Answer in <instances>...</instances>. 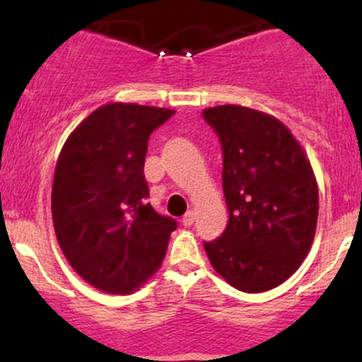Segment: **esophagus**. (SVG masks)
Returning <instances> with one entry per match:
<instances>
[{"label": "esophagus", "instance_id": "obj_1", "mask_svg": "<svg viewBox=\"0 0 362 362\" xmlns=\"http://www.w3.org/2000/svg\"><path fill=\"white\" fill-rule=\"evenodd\" d=\"M194 219H195L194 211H189V213H187L184 218H182V224H184V226H190V224L194 223Z\"/></svg>", "mask_w": 362, "mask_h": 362}]
</instances>
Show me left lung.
Listing matches in <instances>:
<instances>
[{
  "instance_id": "left-lung-1",
  "label": "left lung",
  "mask_w": 362,
  "mask_h": 362,
  "mask_svg": "<svg viewBox=\"0 0 362 362\" xmlns=\"http://www.w3.org/2000/svg\"><path fill=\"white\" fill-rule=\"evenodd\" d=\"M202 117L221 141L223 192L230 221L204 243L214 271L243 293H264L289 279L317 231L313 168L279 119L242 105H218Z\"/></svg>"
}]
</instances>
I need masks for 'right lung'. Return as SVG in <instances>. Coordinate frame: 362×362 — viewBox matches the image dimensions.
<instances>
[{"instance_id": "right-lung-1", "label": "right lung", "mask_w": 362, "mask_h": 362, "mask_svg": "<svg viewBox=\"0 0 362 362\" xmlns=\"http://www.w3.org/2000/svg\"><path fill=\"white\" fill-rule=\"evenodd\" d=\"M175 110L110 102L68 136L52 182V221L69 265L110 294L138 291L161 267L175 219L148 204L149 134Z\"/></svg>"}]
</instances>
